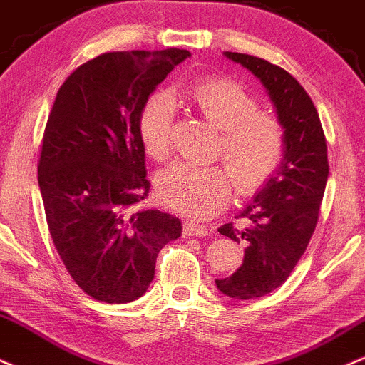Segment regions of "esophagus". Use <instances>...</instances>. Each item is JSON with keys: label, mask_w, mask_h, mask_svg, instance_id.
Segmentation results:
<instances>
[{"label": "esophagus", "mask_w": 365, "mask_h": 365, "mask_svg": "<svg viewBox=\"0 0 365 365\" xmlns=\"http://www.w3.org/2000/svg\"><path fill=\"white\" fill-rule=\"evenodd\" d=\"M208 235H210V229L207 226H202V224L195 222V220H186V222H184V236L186 237H203Z\"/></svg>", "instance_id": "1"}]
</instances>
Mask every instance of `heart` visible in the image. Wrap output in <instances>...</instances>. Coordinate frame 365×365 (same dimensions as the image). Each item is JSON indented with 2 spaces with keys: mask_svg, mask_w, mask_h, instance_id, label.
Masks as SVG:
<instances>
[{
  "mask_svg": "<svg viewBox=\"0 0 365 365\" xmlns=\"http://www.w3.org/2000/svg\"><path fill=\"white\" fill-rule=\"evenodd\" d=\"M190 98L205 120L220 130L219 155L232 172L241 193H253L279 169L286 151L281 122L259 112V103L240 84L208 79L191 88ZM175 103L169 93H157L139 115V136L150 157L165 158L170 151ZM163 203L193 217L219 212L231 195V174L222 165L175 162L157 179Z\"/></svg>",
  "mask_w": 365,
  "mask_h": 365,
  "instance_id": "obj_1",
  "label": "heart"
}]
</instances>
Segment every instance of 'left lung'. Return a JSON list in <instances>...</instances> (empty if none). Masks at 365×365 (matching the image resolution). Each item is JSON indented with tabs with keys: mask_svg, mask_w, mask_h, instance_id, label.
I'll return each mask as SVG.
<instances>
[{
	"mask_svg": "<svg viewBox=\"0 0 365 365\" xmlns=\"http://www.w3.org/2000/svg\"><path fill=\"white\" fill-rule=\"evenodd\" d=\"M224 56L260 81L286 136L279 169L240 212L237 222L219 227L220 235L245 245V259L231 276L215 279L217 288L235 300H252L279 288L304 255L319 219L329 163L317 110L292 73L252 55L224 51Z\"/></svg>",
	"mask_w": 365,
	"mask_h": 365,
	"instance_id": "1",
	"label": "left lung"
}]
</instances>
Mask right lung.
I'll list each match as a JSON object with an SVG mask.
<instances>
[{
  "mask_svg": "<svg viewBox=\"0 0 365 365\" xmlns=\"http://www.w3.org/2000/svg\"><path fill=\"white\" fill-rule=\"evenodd\" d=\"M186 50L115 51L86 61L56 93L38 181L48 227L72 279L94 300L145 294L178 217L143 207L150 191L139 115Z\"/></svg>",
  "mask_w": 365,
  "mask_h": 365,
  "instance_id": "add662e5",
  "label": "right lung"
}]
</instances>
